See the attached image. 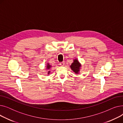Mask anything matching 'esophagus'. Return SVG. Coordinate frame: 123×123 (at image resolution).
Returning <instances> with one entry per match:
<instances>
[{"label":"esophagus","instance_id":"esophagus-1","mask_svg":"<svg viewBox=\"0 0 123 123\" xmlns=\"http://www.w3.org/2000/svg\"><path fill=\"white\" fill-rule=\"evenodd\" d=\"M64 64H65V63H64V62H61V63H59V65H60V66H64Z\"/></svg>","mask_w":123,"mask_h":123}]
</instances>
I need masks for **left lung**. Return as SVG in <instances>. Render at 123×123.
Wrapping results in <instances>:
<instances>
[{"instance_id": "left-lung-1", "label": "left lung", "mask_w": 123, "mask_h": 123, "mask_svg": "<svg viewBox=\"0 0 123 123\" xmlns=\"http://www.w3.org/2000/svg\"><path fill=\"white\" fill-rule=\"evenodd\" d=\"M81 67V64L79 61L75 59L73 60V62L70 65V68L73 71L77 74H78L80 72V68Z\"/></svg>"}]
</instances>
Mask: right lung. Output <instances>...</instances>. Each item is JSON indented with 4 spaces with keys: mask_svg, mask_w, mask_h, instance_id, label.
I'll return each instance as SVG.
<instances>
[{
    "mask_svg": "<svg viewBox=\"0 0 123 123\" xmlns=\"http://www.w3.org/2000/svg\"><path fill=\"white\" fill-rule=\"evenodd\" d=\"M47 65H46V69L47 70H49L50 69V68L52 67L51 66V65H50V64H49V63H47ZM50 71H48V74H50Z\"/></svg>",
    "mask_w": 123,
    "mask_h": 123,
    "instance_id": "1",
    "label": "right lung"
}]
</instances>
